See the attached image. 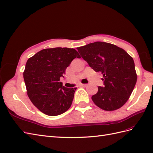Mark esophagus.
<instances>
[{"label": "esophagus", "mask_w": 153, "mask_h": 153, "mask_svg": "<svg viewBox=\"0 0 153 153\" xmlns=\"http://www.w3.org/2000/svg\"><path fill=\"white\" fill-rule=\"evenodd\" d=\"M87 85V84H79V86H80V87H86Z\"/></svg>", "instance_id": "obj_1"}]
</instances>
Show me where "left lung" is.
I'll use <instances>...</instances> for the list:
<instances>
[{
    "label": "left lung",
    "mask_w": 153,
    "mask_h": 153,
    "mask_svg": "<svg viewBox=\"0 0 153 153\" xmlns=\"http://www.w3.org/2000/svg\"><path fill=\"white\" fill-rule=\"evenodd\" d=\"M78 51L96 72H100L104 86H99L91 98L100 109L111 111L120 108L129 98L137 80L134 60L114 44L95 42L78 48Z\"/></svg>",
    "instance_id": "1"
}]
</instances>
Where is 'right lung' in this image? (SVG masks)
<instances>
[{"label": "right lung", "mask_w": 153, "mask_h": 153, "mask_svg": "<svg viewBox=\"0 0 153 153\" xmlns=\"http://www.w3.org/2000/svg\"><path fill=\"white\" fill-rule=\"evenodd\" d=\"M76 57L80 56L75 49L55 48L44 49L27 60L23 73L27 96L45 114L57 116L71 107L76 88H65L60 78Z\"/></svg>", "instance_id": "add662e5"}]
</instances>
